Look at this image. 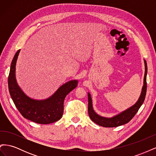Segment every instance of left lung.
Here are the masks:
<instances>
[{"label":"left lung","instance_id":"8db88e82","mask_svg":"<svg viewBox=\"0 0 156 156\" xmlns=\"http://www.w3.org/2000/svg\"><path fill=\"white\" fill-rule=\"evenodd\" d=\"M145 64V73L144 77V85L142 88V92L140 96L139 100L137 101L134 105L129 108L128 109L124 111V112H121L120 114L112 118H105L102 117L94 112L92 107V98L90 94H88V115L90 119L95 122L96 124L99 126H101L105 127H118L125 124L128 123V122L133 119L136 113L139 111L140 106L143 105L144 101L146 94V88H147V83H146V75H147V64H146V60H144Z\"/></svg>","mask_w":156,"mask_h":156}]
</instances>
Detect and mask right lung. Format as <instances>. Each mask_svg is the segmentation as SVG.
<instances>
[{
    "instance_id": "right-lung-1",
    "label": "right lung",
    "mask_w": 156,
    "mask_h": 156,
    "mask_svg": "<svg viewBox=\"0 0 156 156\" xmlns=\"http://www.w3.org/2000/svg\"><path fill=\"white\" fill-rule=\"evenodd\" d=\"M20 49L14 55L8 75V88L16 107L25 119L37 124H48L58 121L64 112V101L68 94L77 86V81H71L60 87L49 98L35 100L27 96L17 85L16 64Z\"/></svg>"
}]
</instances>
